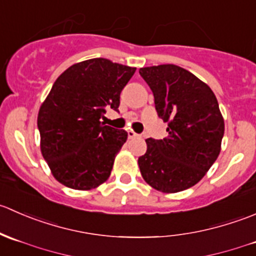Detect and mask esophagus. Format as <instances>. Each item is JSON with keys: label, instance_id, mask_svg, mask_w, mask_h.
<instances>
[{"label": "esophagus", "instance_id": "34e87169", "mask_svg": "<svg viewBox=\"0 0 256 256\" xmlns=\"http://www.w3.org/2000/svg\"><path fill=\"white\" fill-rule=\"evenodd\" d=\"M128 138H138V134L136 132H134L132 130H130V131H128Z\"/></svg>", "mask_w": 256, "mask_h": 256}]
</instances>
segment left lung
<instances>
[{"label":"left lung","instance_id":"1","mask_svg":"<svg viewBox=\"0 0 256 256\" xmlns=\"http://www.w3.org/2000/svg\"><path fill=\"white\" fill-rule=\"evenodd\" d=\"M140 76L168 124L167 138L146 140V154L138 157L141 174L160 192H180L200 182L218 158L224 118L210 88L190 72L162 64L141 68Z\"/></svg>","mask_w":256,"mask_h":256}]
</instances>
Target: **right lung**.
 <instances>
[{
    "mask_svg": "<svg viewBox=\"0 0 256 256\" xmlns=\"http://www.w3.org/2000/svg\"><path fill=\"white\" fill-rule=\"evenodd\" d=\"M136 68L94 58L79 62L54 82L38 112L40 151L52 174L69 188L89 190L112 174L125 130L106 126V109L118 112L120 92Z\"/></svg>",
    "mask_w": 256,
    "mask_h": 256,
    "instance_id": "add662e5",
    "label": "right lung"
}]
</instances>
